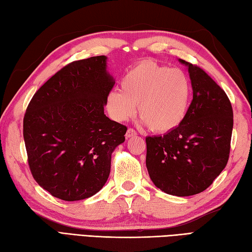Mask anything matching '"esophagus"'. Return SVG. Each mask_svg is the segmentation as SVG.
Masks as SVG:
<instances>
[{"label": "esophagus", "mask_w": 252, "mask_h": 252, "mask_svg": "<svg viewBox=\"0 0 252 252\" xmlns=\"http://www.w3.org/2000/svg\"><path fill=\"white\" fill-rule=\"evenodd\" d=\"M136 134H137V133L135 132L134 129H132V127H129V129H127V131H126V138L133 137V136H135Z\"/></svg>", "instance_id": "obj_1"}]
</instances>
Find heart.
Wrapping results in <instances>:
<instances>
[{"mask_svg": "<svg viewBox=\"0 0 252 252\" xmlns=\"http://www.w3.org/2000/svg\"><path fill=\"white\" fill-rule=\"evenodd\" d=\"M190 83L178 68L170 69L152 61L133 66L121 81V91L112 90L106 107L117 121H125L135 114L149 130L168 133L184 121L189 109Z\"/></svg>", "mask_w": 252, "mask_h": 252, "instance_id": "b5f03b06", "label": "heart"}]
</instances>
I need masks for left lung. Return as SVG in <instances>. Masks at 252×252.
I'll use <instances>...</instances> for the list:
<instances>
[{
  "label": "left lung",
  "mask_w": 252,
  "mask_h": 252,
  "mask_svg": "<svg viewBox=\"0 0 252 252\" xmlns=\"http://www.w3.org/2000/svg\"><path fill=\"white\" fill-rule=\"evenodd\" d=\"M180 62L189 67L192 100L175 130L146 137V167L158 189L185 197L207 189L225 168L233 108L226 93L203 69Z\"/></svg>",
  "instance_id": "left-lung-1"
}]
</instances>
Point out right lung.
<instances>
[{
  "mask_svg": "<svg viewBox=\"0 0 252 252\" xmlns=\"http://www.w3.org/2000/svg\"><path fill=\"white\" fill-rule=\"evenodd\" d=\"M106 56L68 63L36 91L24 117L28 164L35 182L66 201L95 195L110 173L126 126L104 114L114 79Z\"/></svg>",
  "mask_w": 252,
  "mask_h": 252,
  "instance_id": "obj_1",
  "label": "right lung"
}]
</instances>
